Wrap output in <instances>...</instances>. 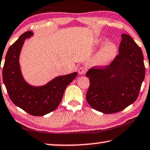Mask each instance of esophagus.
<instances>
[{
	"label": "esophagus",
	"instance_id": "34e87169",
	"mask_svg": "<svg viewBox=\"0 0 150 150\" xmlns=\"http://www.w3.org/2000/svg\"><path fill=\"white\" fill-rule=\"evenodd\" d=\"M86 71H87V67H84V66L80 67L79 69V70H78V72H79L80 75L85 74L86 73Z\"/></svg>",
	"mask_w": 150,
	"mask_h": 150
}]
</instances>
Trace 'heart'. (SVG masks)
<instances>
[{"mask_svg":"<svg viewBox=\"0 0 150 150\" xmlns=\"http://www.w3.org/2000/svg\"><path fill=\"white\" fill-rule=\"evenodd\" d=\"M116 47L112 42H109L105 45L96 56V61L100 65H105L109 63L115 56Z\"/></svg>","mask_w":150,"mask_h":150,"instance_id":"obj_1","label":"heart"}]
</instances>
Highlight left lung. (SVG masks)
I'll return each mask as SVG.
<instances>
[{
  "label": "left lung",
  "mask_w": 150,
  "mask_h": 150,
  "mask_svg": "<svg viewBox=\"0 0 150 150\" xmlns=\"http://www.w3.org/2000/svg\"><path fill=\"white\" fill-rule=\"evenodd\" d=\"M118 52L109 65L87 71L89 87L86 100L104 114L118 112L137 100L145 75L143 54L129 35H121Z\"/></svg>",
  "instance_id": "left-lung-1"
}]
</instances>
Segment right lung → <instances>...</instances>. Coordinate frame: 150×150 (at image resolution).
Instances as JSON below:
<instances>
[{"mask_svg":"<svg viewBox=\"0 0 150 150\" xmlns=\"http://www.w3.org/2000/svg\"><path fill=\"white\" fill-rule=\"evenodd\" d=\"M32 35V31L25 32L9 47L3 67V80L9 98L16 105L31 115L40 116L58 108L65 88L78 73L57 76L42 86L28 84L21 74L19 56L25 40Z\"/></svg>","mask_w":150,"mask_h":150,"instance_id":"obj_1","label":"right lung"}]
</instances>
